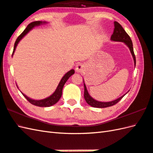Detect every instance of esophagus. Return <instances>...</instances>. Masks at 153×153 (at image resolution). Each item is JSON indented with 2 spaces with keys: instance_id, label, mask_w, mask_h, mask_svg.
<instances>
[{
  "instance_id": "34e87169",
  "label": "esophagus",
  "mask_w": 153,
  "mask_h": 153,
  "mask_svg": "<svg viewBox=\"0 0 153 153\" xmlns=\"http://www.w3.org/2000/svg\"><path fill=\"white\" fill-rule=\"evenodd\" d=\"M85 69V66L82 63H78L76 66V70L77 72H81V71H82Z\"/></svg>"
}]
</instances>
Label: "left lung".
<instances>
[{"label":"left lung","mask_w":153,"mask_h":153,"mask_svg":"<svg viewBox=\"0 0 153 153\" xmlns=\"http://www.w3.org/2000/svg\"><path fill=\"white\" fill-rule=\"evenodd\" d=\"M114 32L112 35H111V40L114 41L123 42V43H126V45L129 48V49H130L132 56L134 57L135 66L136 59H135V56L134 52V48H133V43H132L130 37H129L128 34L126 33V31L123 30V28L122 27V25H120L118 22H114ZM124 95L120 97V98H118V99L113 100V101H110V102H103L97 101V100L93 99L92 97L89 95L88 92H87L86 86L85 85V83H84V99H85V101L87 102V104H88V105H89L90 106H91L93 107H95V108H106V107L112 106L113 105H116V103H118L120 100L123 98Z\"/></svg>","instance_id":"obj_1"}]
</instances>
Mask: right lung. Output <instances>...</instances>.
<instances>
[{"instance_id": "right-lung-1", "label": "right lung", "mask_w": 153, "mask_h": 153, "mask_svg": "<svg viewBox=\"0 0 153 153\" xmlns=\"http://www.w3.org/2000/svg\"><path fill=\"white\" fill-rule=\"evenodd\" d=\"M42 23L43 22L41 21H36V22H33L30 23V24L27 25V27L25 29V30L19 35L18 37L17 38V39H16L15 43H14V50H13L12 55L14 53L16 47V46H17V45L18 44L19 41H20L31 30L32 28L34 27L35 26H36V25H39L40 24H42ZM74 73H75V71L74 70H71L70 71H69L68 72H67L66 74H65L64 76L62 77V78L59 84H58L56 91H55L53 95H51L50 97H48V98H46V99H43V100H33V99H30L29 97H27L26 95H25L24 94H23V93H22V95L24 96L25 98L29 102L35 106H40V107L51 106L52 105H54V104H56L58 101V100H59V99H60V97L62 96V89H63V87L65 83L67 82V80L69 79V77L71 76V75H73Z\"/></svg>"}]
</instances>
